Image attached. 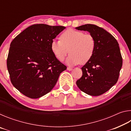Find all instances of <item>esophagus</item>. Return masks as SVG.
<instances>
[{
	"label": "esophagus",
	"mask_w": 131,
	"mask_h": 131,
	"mask_svg": "<svg viewBox=\"0 0 131 131\" xmlns=\"http://www.w3.org/2000/svg\"><path fill=\"white\" fill-rule=\"evenodd\" d=\"M67 69H68V70L70 71V70H73V68H71V67H68V68H67Z\"/></svg>",
	"instance_id": "34e87169"
}]
</instances>
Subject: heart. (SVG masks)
I'll return each mask as SVG.
<instances>
[{"mask_svg":"<svg viewBox=\"0 0 131 131\" xmlns=\"http://www.w3.org/2000/svg\"><path fill=\"white\" fill-rule=\"evenodd\" d=\"M59 39L52 41L51 48L55 57L61 61L63 60L68 52L70 53L66 61L69 65L85 64L94 54L96 42L91 34L69 29L61 35Z\"/></svg>","mask_w":131,"mask_h":131,"instance_id":"heart-1","label":"heart"}]
</instances>
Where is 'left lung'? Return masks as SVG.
<instances>
[{"label":"left lung","mask_w":131,"mask_h":131,"mask_svg":"<svg viewBox=\"0 0 131 131\" xmlns=\"http://www.w3.org/2000/svg\"><path fill=\"white\" fill-rule=\"evenodd\" d=\"M76 29L89 32L96 42L94 54L81 68L83 75L76 84L85 94L99 96L109 90L118 81L123 65L119 44L110 33L95 25L85 24Z\"/></svg>","instance_id":"left-lung-1"}]
</instances>
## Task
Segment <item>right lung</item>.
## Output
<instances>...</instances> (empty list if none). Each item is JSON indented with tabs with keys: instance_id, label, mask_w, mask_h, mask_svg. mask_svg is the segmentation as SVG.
I'll return each mask as SVG.
<instances>
[{
	"instance_id": "add662e5",
	"label": "right lung",
	"mask_w": 131,
	"mask_h": 131,
	"mask_svg": "<svg viewBox=\"0 0 131 131\" xmlns=\"http://www.w3.org/2000/svg\"><path fill=\"white\" fill-rule=\"evenodd\" d=\"M66 27L34 24L10 44L7 67L13 86L25 96L36 99L50 92L67 67L58 60L51 43Z\"/></svg>"
}]
</instances>
